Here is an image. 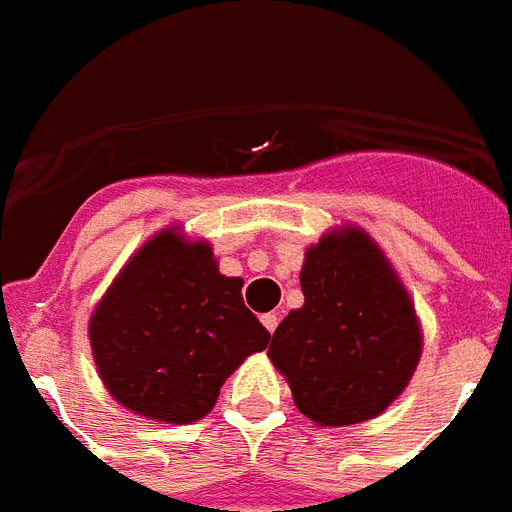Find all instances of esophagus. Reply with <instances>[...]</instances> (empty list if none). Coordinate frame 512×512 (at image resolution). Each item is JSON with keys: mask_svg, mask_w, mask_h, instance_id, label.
Returning a JSON list of instances; mask_svg holds the SVG:
<instances>
[{"mask_svg": "<svg viewBox=\"0 0 512 512\" xmlns=\"http://www.w3.org/2000/svg\"><path fill=\"white\" fill-rule=\"evenodd\" d=\"M261 325L267 327L269 333H275V330H277V314L275 312L264 314V317H261Z\"/></svg>", "mask_w": 512, "mask_h": 512, "instance_id": "34e87169", "label": "esophagus"}]
</instances>
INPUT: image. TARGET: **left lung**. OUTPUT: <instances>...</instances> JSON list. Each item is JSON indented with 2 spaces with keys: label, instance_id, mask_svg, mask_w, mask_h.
Masks as SVG:
<instances>
[{
  "label": "left lung",
  "instance_id": "1",
  "mask_svg": "<svg viewBox=\"0 0 512 512\" xmlns=\"http://www.w3.org/2000/svg\"><path fill=\"white\" fill-rule=\"evenodd\" d=\"M304 306L267 357L298 412L322 428L365 423L402 396L423 354L415 301L370 232L341 224L306 248Z\"/></svg>",
  "mask_w": 512,
  "mask_h": 512
}]
</instances>
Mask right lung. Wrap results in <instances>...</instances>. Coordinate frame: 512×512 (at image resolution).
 <instances>
[{"mask_svg":"<svg viewBox=\"0 0 512 512\" xmlns=\"http://www.w3.org/2000/svg\"><path fill=\"white\" fill-rule=\"evenodd\" d=\"M240 288V277L219 272L211 243L192 240L179 224L145 240L89 317L108 394L155 423L206 418L224 380L269 343Z\"/></svg>","mask_w":512,"mask_h":512,"instance_id":"right-lung-1","label":"right lung"}]
</instances>
